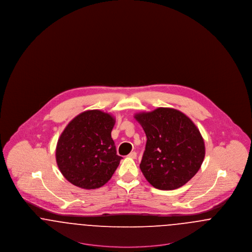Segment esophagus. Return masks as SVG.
Returning a JSON list of instances; mask_svg holds the SVG:
<instances>
[{
    "mask_svg": "<svg viewBox=\"0 0 252 252\" xmlns=\"http://www.w3.org/2000/svg\"><path fill=\"white\" fill-rule=\"evenodd\" d=\"M129 158H137V153L136 152H131L129 155H128Z\"/></svg>",
    "mask_w": 252,
    "mask_h": 252,
    "instance_id": "esophagus-1",
    "label": "esophagus"
}]
</instances>
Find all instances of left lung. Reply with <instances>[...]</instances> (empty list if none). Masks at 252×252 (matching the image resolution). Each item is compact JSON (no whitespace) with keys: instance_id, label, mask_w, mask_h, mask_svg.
Returning <instances> with one entry per match:
<instances>
[{"instance_id":"obj_1","label":"left lung","mask_w":252,"mask_h":252,"mask_svg":"<svg viewBox=\"0 0 252 252\" xmlns=\"http://www.w3.org/2000/svg\"><path fill=\"white\" fill-rule=\"evenodd\" d=\"M134 118L147 141L140 168L157 189L175 190L198 172L205 157L204 140L192 121L175 108L140 112Z\"/></svg>"}]
</instances>
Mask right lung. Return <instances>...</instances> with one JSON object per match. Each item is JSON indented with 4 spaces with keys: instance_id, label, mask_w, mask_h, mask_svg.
Instances as JSON below:
<instances>
[{
    "instance_id": "add662e5",
    "label": "right lung",
    "mask_w": 252,
    "mask_h": 252,
    "mask_svg": "<svg viewBox=\"0 0 252 252\" xmlns=\"http://www.w3.org/2000/svg\"><path fill=\"white\" fill-rule=\"evenodd\" d=\"M115 119L93 109L74 117L61 133L56 149L63 177L83 189H97L111 179L122 157L111 138Z\"/></svg>"
}]
</instances>
